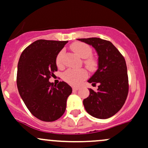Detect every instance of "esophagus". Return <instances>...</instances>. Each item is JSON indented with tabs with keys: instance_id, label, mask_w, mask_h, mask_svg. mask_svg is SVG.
Wrapping results in <instances>:
<instances>
[{
	"instance_id": "1",
	"label": "esophagus",
	"mask_w": 148,
	"mask_h": 148,
	"mask_svg": "<svg viewBox=\"0 0 148 148\" xmlns=\"http://www.w3.org/2000/svg\"><path fill=\"white\" fill-rule=\"evenodd\" d=\"M79 87H75V86H74L72 88V90H73V91H77V90H79Z\"/></svg>"
}]
</instances>
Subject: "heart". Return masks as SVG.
<instances>
[{
  "instance_id": "heart-1",
  "label": "heart",
  "mask_w": 148,
  "mask_h": 148,
  "mask_svg": "<svg viewBox=\"0 0 148 148\" xmlns=\"http://www.w3.org/2000/svg\"><path fill=\"white\" fill-rule=\"evenodd\" d=\"M71 49L76 54L85 58L84 63L88 69L93 71L98 66V61L95 58L92 57V49L88 45L83 42H75L71 45ZM63 52L60 51L56 57V64L58 67L63 66ZM88 71L85 69H68L63 73V78L65 82L71 85H79L88 77Z\"/></svg>"
}]
</instances>
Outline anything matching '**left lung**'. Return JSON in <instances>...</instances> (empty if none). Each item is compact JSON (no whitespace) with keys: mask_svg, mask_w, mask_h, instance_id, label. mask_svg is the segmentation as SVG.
<instances>
[{"mask_svg":"<svg viewBox=\"0 0 148 148\" xmlns=\"http://www.w3.org/2000/svg\"><path fill=\"white\" fill-rule=\"evenodd\" d=\"M92 45L99 55V69L88 80L99 83L97 91L90 88V95L83 100L88 114L99 119H107L118 112L125 103L128 93V77L125 60L110 41L99 38H78Z\"/></svg>","mask_w":148,"mask_h":148,"instance_id":"1","label":"left lung"}]
</instances>
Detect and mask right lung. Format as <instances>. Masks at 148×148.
I'll list each match as a JSON object with an SVG mask.
<instances>
[{
	"mask_svg": "<svg viewBox=\"0 0 148 148\" xmlns=\"http://www.w3.org/2000/svg\"><path fill=\"white\" fill-rule=\"evenodd\" d=\"M68 41L40 39L25 48L18 62L16 85L25 104L36 118L45 122L59 119L65 112L71 86L49 82L58 71L56 57Z\"/></svg>",
	"mask_w": 148,
	"mask_h": 148,
	"instance_id": "1",
	"label": "right lung"
}]
</instances>
